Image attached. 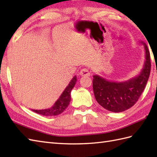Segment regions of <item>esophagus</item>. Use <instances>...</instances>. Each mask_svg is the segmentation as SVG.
<instances>
[{
    "label": "esophagus",
    "instance_id": "obj_1",
    "mask_svg": "<svg viewBox=\"0 0 157 157\" xmlns=\"http://www.w3.org/2000/svg\"><path fill=\"white\" fill-rule=\"evenodd\" d=\"M79 74L82 76H90V73L89 70L88 69L84 68V69H82L80 71H79Z\"/></svg>",
    "mask_w": 157,
    "mask_h": 157
}]
</instances>
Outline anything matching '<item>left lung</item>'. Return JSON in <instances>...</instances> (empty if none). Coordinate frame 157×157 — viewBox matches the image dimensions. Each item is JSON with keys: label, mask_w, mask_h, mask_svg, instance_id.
Listing matches in <instances>:
<instances>
[{"label": "left lung", "mask_w": 157, "mask_h": 157, "mask_svg": "<svg viewBox=\"0 0 157 157\" xmlns=\"http://www.w3.org/2000/svg\"><path fill=\"white\" fill-rule=\"evenodd\" d=\"M144 46L145 62L140 73L122 82L106 80L98 75L93 76V90L96 101L109 111L119 113L131 108L138 101L147 84L151 72V63L148 46Z\"/></svg>", "instance_id": "obj_1"}]
</instances>
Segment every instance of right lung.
<instances>
[{"mask_svg":"<svg viewBox=\"0 0 157 157\" xmlns=\"http://www.w3.org/2000/svg\"><path fill=\"white\" fill-rule=\"evenodd\" d=\"M77 78L75 75L71 82H69L68 86H67L65 90L63 91L62 94L60 96L59 98L55 102V105L52 107L42 110L32 109V111L44 116H55L61 114L69 105L70 101H71V91L74 87Z\"/></svg>","mask_w":157,"mask_h":157,"instance_id":"obj_1","label":"right lung"}]
</instances>
